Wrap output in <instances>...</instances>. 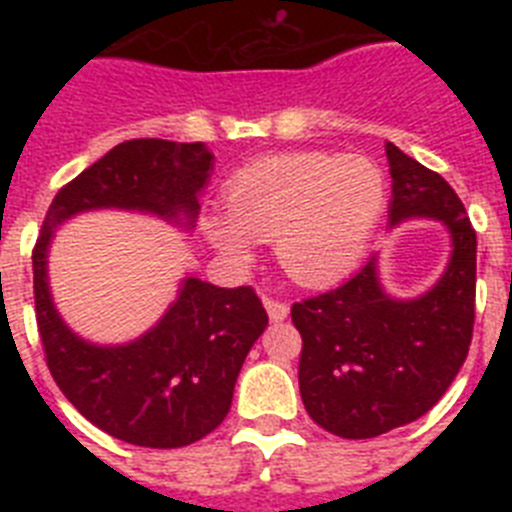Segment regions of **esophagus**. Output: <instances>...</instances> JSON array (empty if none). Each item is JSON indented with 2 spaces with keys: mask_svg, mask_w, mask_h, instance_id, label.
<instances>
[{
  "mask_svg": "<svg viewBox=\"0 0 512 512\" xmlns=\"http://www.w3.org/2000/svg\"><path fill=\"white\" fill-rule=\"evenodd\" d=\"M264 307H266V312H269L271 323H282V320H287V315H289L287 302L274 300V297H264Z\"/></svg>",
  "mask_w": 512,
  "mask_h": 512,
  "instance_id": "34e87169",
  "label": "esophagus"
}]
</instances>
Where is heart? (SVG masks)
<instances>
[{"label":"heart","instance_id":"heart-1","mask_svg":"<svg viewBox=\"0 0 512 512\" xmlns=\"http://www.w3.org/2000/svg\"><path fill=\"white\" fill-rule=\"evenodd\" d=\"M387 194V176L369 156L277 153L235 171L225 184L228 217L210 215L202 225L230 259H248L253 241H271L289 277L323 287L359 264Z\"/></svg>","mask_w":512,"mask_h":512}]
</instances>
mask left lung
Segmentation results:
<instances>
[{
  "instance_id": "obj_1",
  "label": "left lung",
  "mask_w": 512,
  "mask_h": 512,
  "mask_svg": "<svg viewBox=\"0 0 512 512\" xmlns=\"http://www.w3.org/2000/svg\"><path fill=\"white\" fill-rule=\"evenodd\" d=\"M390 225L441 220L451 259L425 295L395 300L377 259L341 287L292 305L302 336L300 395L310 418L341 438H374L425 415L449 390L469 354L477 295V233L459 194L395 143Z\"/></svg>"
}]
</instances>
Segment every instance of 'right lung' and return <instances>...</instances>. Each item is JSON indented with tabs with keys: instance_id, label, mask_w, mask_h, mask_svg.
Segmentation results:
<instances>
[{
	"instance_id": "right-lung-1",
	"label": "right lung",
	"mask_w": 512,
	"mask_h": 512,
	"mask_svg": "<svg viewBox=\"0 0 512 512\" xmlns=\"http://www.w3.org/2000/svg\"><path fill=\"white\" fill-rule=\"evenodd\" d=\"M212 161L205 143L125 140L53 197L33 248L35 320L58 390L89 423L133 446L179 449L215 431L269 315L251 287L184 277L176 302L148 333L122 346H97L76 336L53 305L48 246L69 217L102 207L194 228Z\"/></svg>"
}]
</instances>
